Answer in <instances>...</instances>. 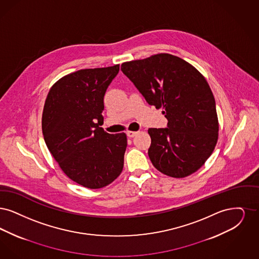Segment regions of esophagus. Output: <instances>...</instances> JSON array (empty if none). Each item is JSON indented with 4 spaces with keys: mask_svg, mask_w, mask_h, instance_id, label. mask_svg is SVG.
Masks as SVG:
<instances>
[{
    "mask_svg": "<svg viewBox=\"0 0 259 259\" xmlns=\"http://www.w3.org/2000/svg\"><path fill=\"white\" fill-rule=\"evenodd\" d=\"M137 135V132H132V131H128V132H126V135H127V137H130V138H132V137H135V135Z\"/></svg>",
    "mask_w": 259,
    "mask_h": 259,
    "instance_id": "1",
    "label": "esophagus"
}]
</instances>
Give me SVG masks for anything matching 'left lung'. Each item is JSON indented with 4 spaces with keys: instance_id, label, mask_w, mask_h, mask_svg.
<instances>
[{
    "instance_id": "1",
    "label": "left lung",
    "mask_w": 259,
    "mask_h": 259,
    "mask_svg": "<svg viewBox=\"0 0 259 259\" xmlns=\"http://www.w3.org/2000/svg\"><path fill=\"white\" fill-rule=\"evenodd\" d=\"M121 70L150 105L163 108L168 120L167 127L148 130L153 165L173 178L197 171L212 155L219 135L215 101L206 79L167 53L125 62Z\"/></svg>"
}]
</instances>
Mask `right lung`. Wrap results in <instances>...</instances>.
<instances>
[{
	"label": "right lung",
	"instance_id": "add662e5",
	"mask_svg": "<svg viewBox=\"0 0 259 259\" xmlns=\"http://www.w3.org/2000/svg\"><path fill=\"white\" fill-rule=\"evenodd\" d=\"M119 65L86 68L58 80L42 113L45 143L69 179L88 189L111 184L124 167L126 135H110L103 123V98Z\"/></svg>",
	"mask_w": 259,
	"mask_h": 259
}]
</instances>
